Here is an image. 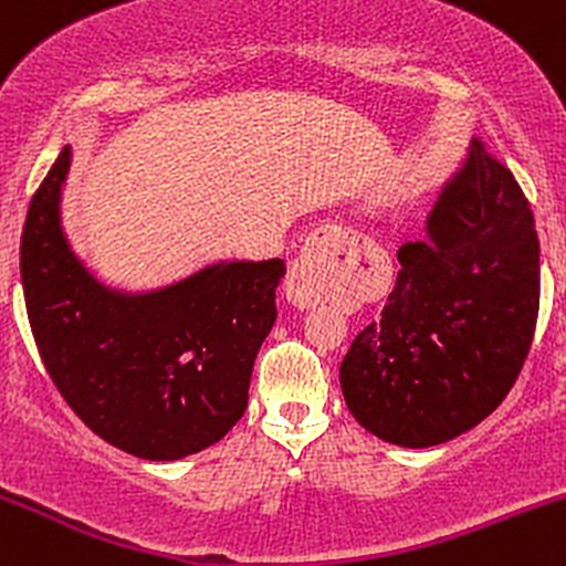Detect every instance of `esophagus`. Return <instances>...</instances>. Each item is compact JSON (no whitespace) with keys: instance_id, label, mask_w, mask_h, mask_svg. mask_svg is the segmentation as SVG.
<instances>
[{"instance_id":"34e87169","label":"esophagus","mask_w":566,"mask_h":566,"mask_svg":"<svg viewBox=\"0 0 566 566\" xmlns=\"http://www.w3.org/2000/svg\"><path fill=\"white\" fill-rule=\"evenodd\" d=\"M348 244V231L343 226L324 223L308 237L301 255L292 263L287 276V297L297 308L316 305L327 292V279L333 271V250Z\"/></svg>"}]
</instances>
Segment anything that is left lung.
Instances as JSON below:
<instances>
[{
	"mask_svg": "<svg viewBox=\"0 0 566 566\" xmlns=\"http://www.w3.org/2000/svg\"><path fill=\"white\" fill-rule=\"evenodd\" d=\"M340 365L346 405L369 433L433 447L495 412L527 359L541 308L530 201L479 138L441 188L426 233Z\"/></svg>",
	"mask_w": 566,
	"mask_h": 566,
	"instance_id": "8db88e82",
	"label": "left lung"
}]
</instances>
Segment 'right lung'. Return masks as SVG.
I'll return each mask as SVG.
<instances>
[{
  "label": "right lung",
  "mask_w": 566,
  "mask_h": 566,
  "mask_svg": "<svg viewBox=\"0 0 566 566\" xmlns=\"http://www.w3.org/2000/svg\"><path fill=\"white\" fill-rule=\"evenodd\" d=\"M69 167L63 146L21 237L25 311L44 369L90 431L135 458L207 450L244 415L284 261H220L140 295L106 287L63 233Z\"/></svg>",
  "instance_id": "1"
}]
</instances>
